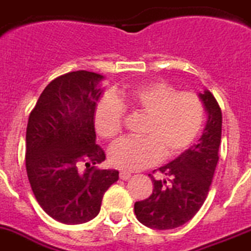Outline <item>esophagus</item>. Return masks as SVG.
I'll use <instances>...</instances> for the list:
<instances>
[{
    "mask_svg": "<svg viewBox=\"0 0 251 251\" xmlns=\"http://www.w3.org/2000/svg\"><path fill=\"white\" fill-rule=\"evenodd\" d=\"M130 177H131V173H128V172H120V178L123 180H127Z\"/></svg>",
    "mask_w": 251,
    "mask_h": 251,
    "instance_id": "esophagus-1",
    "label": "esophagus"
}]
</instances>
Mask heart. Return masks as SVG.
I'll return each instance as SVG.
<instances>
[{
    "label": "heart",
    "mask_w": 251,
    "mask_h": 251,
    "mask_svg": "<svg viewBox=\"0 0 251 251\" xmlns=\"http://www.w3.org/2000/svg\"><path fill=\"white\" fill-rule=\"evenodd\" d=\"M126 108L147 116L140 139H124L110 149V162L124 171H140L162 156L174 159L195 143L204 123L200 96L179 92L171 83L156 80L127 92L103 96L96 104L93 124L97 134L115 140L123 131Z\"/></svg>",
    "instance_id": "1"
}]
</instances>
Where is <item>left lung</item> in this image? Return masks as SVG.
Masks as SVG:
<instances>
[{"mask_svg": "<svg viewBox=\"0 0 251 251\" xmlns=\"http://www.w3.org/2000/svg\"><path fill=\"white\" fill-rule=\"evenodd\" d=\"M200 97L208 115L201 139L176 160L159 168L165 178L156 179L149 174L152 193L147 200L135 202L136 219L148 227H179L195 216L208 195L219 162L222 113L210 91L200 93Z\"/></svg>", "mask_w": 251, "mask_h": 251, "instance_id": "obj_1", "label": "left lung"}]
</instances>
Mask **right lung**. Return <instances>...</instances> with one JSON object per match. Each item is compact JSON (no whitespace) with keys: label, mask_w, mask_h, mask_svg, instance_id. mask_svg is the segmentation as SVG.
I'll return each instance as SVG.
<instances>
[{"label":"right lung","mask_w":251,"mask_h":251,"mask_svg":"<svg viewBox=\"0 0 251 251\" xmlns=\"http://www.w3.org/2000/svg\"><path fill=\"white\" fill-rule=\"evenodd\" d=\"M101 74L75 71L45 87L26 128V172L41 208L63 224L95 219L119 172L100 169L106 159L96 144V102ZM84 165L86 169L80 171Z\"/></svg>","instance_id":"obj_1"}]
</instances>
